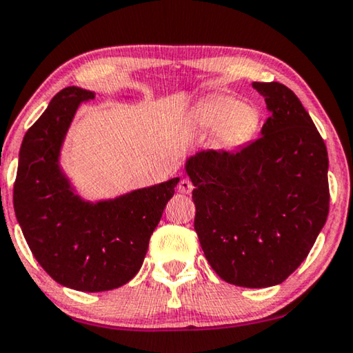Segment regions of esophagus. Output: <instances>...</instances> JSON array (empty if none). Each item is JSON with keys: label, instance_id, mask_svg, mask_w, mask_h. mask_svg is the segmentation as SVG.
Here are the masks:
<instances>
[{"label": "esophagus", "instance_id": "esophagus-1", "mask_svg": "<svg viewBox=\"0 0 353 353\" xmlns=\"http://www.w3.org/2000/svg\"><path fill=\"white\" fill-rule=\"evenodd\" d=\"M177 190H179V193H182V194H188V193H192V190H193V183H192L190 179L183 177L182 181L179 182Z\"/></svg>", "mask_w": 353, "mask_h": 353}]
</instances>
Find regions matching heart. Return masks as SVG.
I'll return each instance as SVG.
<instances>
[{
	"label": "heart",
	"instance_id": "obj_1",
	"mask_svg": "<svg viewBox=\"0 0 353 353\" xmlns=\"http://www.w3.org/2000/svg\"><path fill=\"white\" fill-rule=\"evenodd\" d=\"M190 126L199 133H212L220 147L239 149L255 138L261 126V112L255 104L241 103L230 94L204 99L194 108Z\"/></svg>",
	"mask_w": 353,
	"mask_h": 353
}]
</instances>
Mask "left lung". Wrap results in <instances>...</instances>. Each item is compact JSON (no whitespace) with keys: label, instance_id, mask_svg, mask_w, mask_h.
<instances>
[{"label":"left lung","instance_id":"8db88e82","mask_svg":"<svg viewBox=\"0 0 353 353\" xmlns=\"http://www.w3.org/2000/svg\"><path fill=\"white\" fill-rule=\"evenodd\" d=\"M252 87L270 110L261 138L236 152H198L185 171L209 265L225 282L265 288L301 265L327 222L328 152L290 88Z\"/></svg>","mask_w":353,"mask_h":353}]
</instances>
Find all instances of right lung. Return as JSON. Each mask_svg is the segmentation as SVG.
Returning <instances> with one entry per match:
<instances>
[{"instance_id": "obj_1", "label": "right lung", "mask_w": 353, "mask_h": 353, "mask_svg": "<svg viewBox=\"0 0 353 353\" xmlns=\"http://www.w3.org/2000/svg\"><path fill=\"white\" fill-rule=\"evenodd\" d=\"M94 92L66 87L26 131L19 154L14 210L34 259L60 285L108 292L143 266L149 239L179 177L88 201L61 166V149L82 103Z\"/></svg>"}]
</instances>
